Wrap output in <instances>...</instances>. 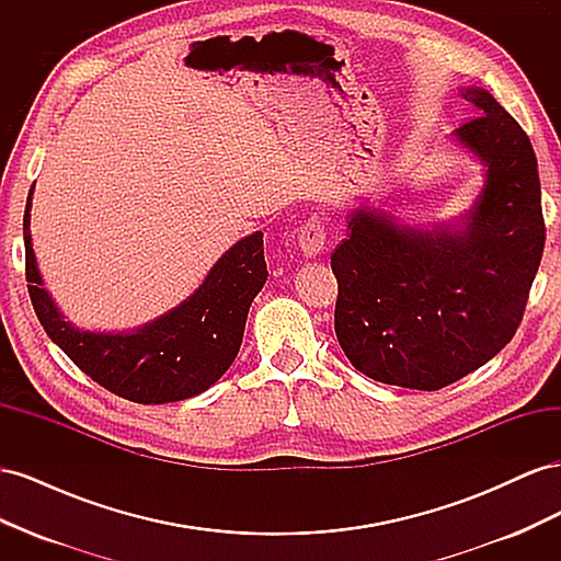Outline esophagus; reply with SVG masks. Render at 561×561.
<instances>
[{"mask_svg": "<svg viewBox=\"0 0 561 561\" xmlns=\"http://www.w3.org/2000/svg\"><path fill=\"white\" fill-rule=\"evenodd\" d=\"M325 231H328L325 219L320 215H311L307 222L299 227V248L307 257H316V254L325 248V239H328Z\"/></svg>", "mask_w": 561, "mask_h": 561, "instance_id": "34e87169", "label": "esophagus"}]
</instances>
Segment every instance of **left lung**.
I'll list each match as a JSON object with an SVG mask.
<instances>
[{
	"label": "left lung",
	"instance_id": "8db88e82",
	"mask_svg": "<svg viewBox=\"0 0 561 561\" xmlns=\"http://www.w3.org/2000/svg\"><path fill=\"white\" fill-rule=\"evenodd\" d=\"M463 98L478 114L456 138L486 163L466 231L423 233L355 210L332 252L336 339L381 383L439 390L494 358L519 328L546 245L529 135L491 93Z\"/></svg>",
	"mask_w": 561,
	"mask_h": 561
}]
</instances>
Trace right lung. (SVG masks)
Wrapping results in <instances>:
<instances>
[{
  "mask_svg": "<svg viewBox=\"0 0 561 561\" xmlns=\"http://www.w3.org/2000/svg\"><path fill=\"white\" fill-rule=\"evenodd\" d=\"M30 201L32 190L23 215L32 307L46 334L83 375L110 393L140 404L194 398L225 375L241 348L250 304L268 276L262 231H254L219 257L198 290L171 313L130 334H95L65 322L42 287L30 239Z\"/></svg>",
  "mask_w": 561,
  "mask_h": 561,
  "instance_id": "obj_1",
  "label": "right lung"
}]
</instances>
